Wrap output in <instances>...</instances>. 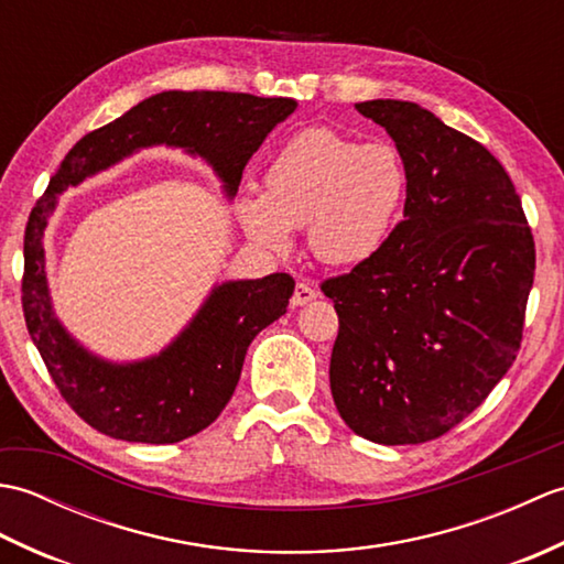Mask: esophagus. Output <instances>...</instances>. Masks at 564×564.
<instances>
[{
  "label": "esophagus",
  "instance_id": "1",
  "mask_svg": "<svg viewBox=\"0 0 564 564\" xmlns=\"http://www.w3.org/2000/svg\"><path fill=\"white\" fill-rule=\"evenodd\" d=\"M315 297H317V291L313 289V285L301 281V283L295 285L293 297H291V305H293V307H303V305H307V303H313Z\"/></svg>",
  "mask_w": 564,
  "mask_h": 564
}]
</instances>
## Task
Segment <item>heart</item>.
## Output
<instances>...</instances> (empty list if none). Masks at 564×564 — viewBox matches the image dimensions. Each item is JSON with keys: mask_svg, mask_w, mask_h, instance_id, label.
I'll use <instances>...</instances> for the list:
<instances>
[{"mask_svg": "<svg viewBox=\"0 0 564 564\" xmlns=\"http://www.w3.org/2000/svg\"><path fill=\"white\" fill-rule=\"evenodd\" d=\"M406 170L388 142L307 128L283 142L263 174V196L237 200V220L257 247L281 254L307 225V247L327 267L376 259L398 225Z\"/></svg>", "mask_w": 564, "mask_h": 564, "instance_id": "b5f03b06", "label": "heart"}]
</instances>
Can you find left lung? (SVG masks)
Returning a JSON list of instances; mask_svg holds the SVG:
<instances>
[{"mask_svg":"<svg viewBox=\"0 0 564 564\" xmlns=\"http://www.w3.org/2000/svg\"><path fill=\"white\" fill-rule=\"evenodd\" d=\"M406 170L404 220L376 259L327 279L339 334L329 386L354 434L434 441L517 361L535 245L505 166L412 101L356 104Z\"/></svg>","mask_w":564,"mask_h":564,"instance_id":"1","label":"left lung"}]
</instances>
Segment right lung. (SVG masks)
Segmentation results:
<instances>
[{"label":"right lung","mask_w":564,"mask_h":564,"mask_svg":"<svg viewBox=\"0 0 564 564\" xmlns=\"http://www.w3.org/2000/svg\"><path fill=\"white\" fill-rule=\"evenodd\" d=\"M295 106L293 99L235 91L154 94L84 135L35 203L23 237V317L59 394L101 434L176 443L210 426L232 398L251 339L285 315L295 281L289 273L225 281L160 354L130 364L106 361L84 349L55 317L43 235L57 196L142 148L170 145L206 160L225 196L235 198L249 158Z\"/></svg>","instance_id":"right-lung-1"}]
</instances>
